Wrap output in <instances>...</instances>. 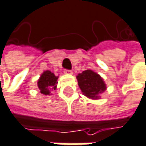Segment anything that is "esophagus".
<instances>
[{
    "label": "esophagus",
    "mask_w": 146,
    "mask_h": 146,
    "mask_svg": "<svg viewBox=\"0 0 146 146\" xmlns=\"http://www.w3.org/2000/svg\"><path fill=\"white\" fill-rule=\"evenodd\" d=\"M64 74H72V72L71 70L65 69V70H64Z\"/></svg>",
    "instance_id": "1"
}]
</instances>
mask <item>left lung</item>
<instances>
[{
    "label": "left lung",
    "instance_id": "8db88e82",
    "mask_svg": "<svg viewBox=\"0 0 146 146\" xmlns=\"http://www.w3.org/2000/svg\"><path fill=\"white\" fill-rule=\"evenodd\" d=\"M78 84L83 94L90 98L98 99L99 94L106 90L103 79L92 70L83 71L77 76Z\"/></svg>",
    "mask_w": 146,
    "mask_h": 146
}]
</instances>
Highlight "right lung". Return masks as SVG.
<instances>
[{
	"mask_svg": "<svg viewBox=\"0 0 146 146\" xmlns=\"http://www.w3.org/2000/svg\"><path fill=\"white\" fill-rule=\"evenodd\" d=\"M57 79L58 77L54 76L50 71L43 72L37 82L40 92L43 95H50L51 92L56 89Z\"/></svg>",
	"mask_w": 146,
	"mask_h": 146,
	"instance_id": "obj_1",
	"label": "right lung"
}]
</instances>
